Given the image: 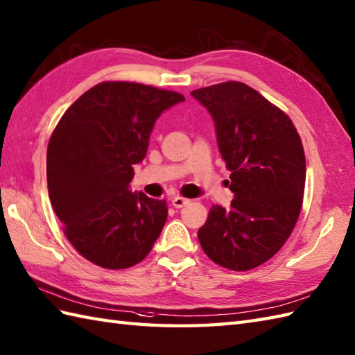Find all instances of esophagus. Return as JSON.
Returning <instances> with one entry per match:
<instances>
[{"label": "esophagus", "instance_id": "esophagus-1", "mask_svg": "<svg viewBox=\"0 0 355 355\" xmlns=\"http://www.w3.org/2000/svg\"><path fill=\"white\" fill-rule=\"evenodd\" d=\"M189 202H191V200H187V198H183V196H175V198H172V205H174L175 209L184 207V205H187Z\"/></svg>", "mask_w": 355, "mask_h": 355}]
</instances>
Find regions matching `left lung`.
Returning <instances> with one entry per match:
<instances>
[{"label": "left lung", "mask_w": 355, "mask_h": 355, "mask_svg": "<svg viewBox=\"0 0 355 355\" xmlns=\"http://www.w3.org/2000/svg\"><path fill=\"white\" fill-rule=\"evenodd\" d=\"M211 114L234 193L213 205L198 230L201 248L219 266L250 270L282 250L302 207L306 155L287 114L241 81L192 90Z\"/></svg>", "instance_id": "left-lung-1"}]
</instances>
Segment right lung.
<instances>
[{"instance_id": "right-lung-1", "label": "right lung", "mask_w": 355, "mask_h": 355, "mask_svg": "<svg viewBox=\"0 0 355 355\" xmlns=\"http://www.w3.org/2000/svg\"><path fill=\"white\" fill-rule=\"evenodd\" d=\"M181 101L184 96L174 90L103 81L55 125L46 150L49 200L71 245L96 266H135L160 236L166 201L128 186L155 119Z\"/></svg>"}]
</instances>
